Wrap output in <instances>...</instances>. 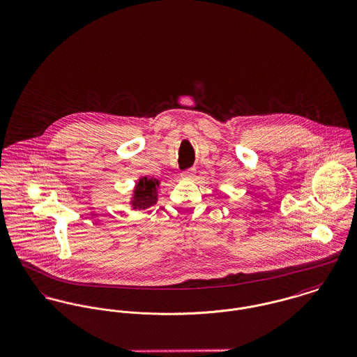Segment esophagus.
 I'll return each instance as SVG.
<instances>
[{"mask_svg": "<svg viewBox=\"0 0 357 357\" xmlns=\"http://www.w3.org/2000/svg\"><path fill=\"white\" fill-rule=\"evenodd\" d=\"M181 176H182L183 179H192V178L195 176V169H194V168L186 169V171H183V172L181 174Z\"/></svg>", "mask_w": 357, "mask_h": 357, "instance_id": "esophagus-1", "label": "esophagus"}]
</instances>
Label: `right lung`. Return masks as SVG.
Masks as SVG:
<instances>
[{"mask_svg":"<svg viewBox=\"0 0 357 357\" xmlns=\"http://www.w3.org/2000/svg\"><path fill=\"white\" fill-rule=\"evenodd\" d=\"M160 186V181L156 178L141 176L136 182L133 197L130 199V205L133 209H146L158 202V189Z\"/></svg>","mask_w":357,"mask_h":357,"instance_id":"1","label":"right lung"}]
</instances>
